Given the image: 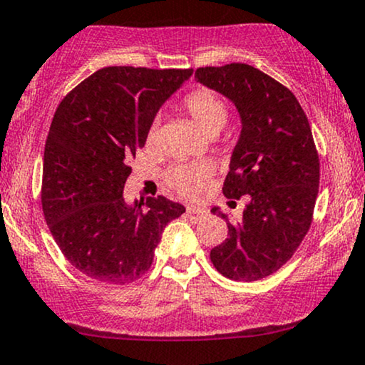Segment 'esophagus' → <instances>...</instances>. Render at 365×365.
Instances as JSON below:
<instances>
[{
  "instance_id": "1",
  "label": "esophagus",
  "mask_w": 365,
  "mask_h": 365,
  "mask_svg": "<svg viewBox=\"0 0 365 365\" xmlns=\"http://www.w3.org/2000/svg\"><path fill=\"white\" fill-rule=\"evenodd\" d=\"M207 215H208V212L203 210V208H187L186 210V219L193 224L200 222V220Z\"/></svg>"
}]
</instances>
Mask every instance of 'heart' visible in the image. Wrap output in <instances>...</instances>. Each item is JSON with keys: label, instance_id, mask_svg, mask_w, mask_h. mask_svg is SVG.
Instances as JSON below:
<instances>
[{"label": "heart", "instance_id": "b5f03b06", "mask_svg": "<svg viewBox=\"0 0 365 365\" xmlns=\"http://www.w3.org/2000/svg\"><path fill=\"white\" fill-rule=\"evenodd\" d=\"M181 108L193 118L195 124L203 133L210 134V136H214L226 125L229 117L227 103L224 101V98L208 88L191 89L182 98ZM157 122H153L146 134V145L150 148H153L155 141H157ZM212 174H214L212 167L203 162L175 165L165 174V182L181 198L198 200L207 191Z\"/></svg>", "mask_w": 365, "mask_h": 365}]
</instances>
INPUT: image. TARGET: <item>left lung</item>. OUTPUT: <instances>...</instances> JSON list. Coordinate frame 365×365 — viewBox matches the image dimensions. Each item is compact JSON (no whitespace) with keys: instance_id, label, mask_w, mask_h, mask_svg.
Returning <instances> with one entry per match:
<instances>
[{"instance_id":"1","label":"left lung","mask_w":365,"mask_h":365,"mask_svg":"<svg viewBox=\"0 0 365 365\" xmlns=\"http://www.w3.org/2000/svg\"><path fill=\"white\" fill-rule=\"evenodd\" d=\"M195 79L227 96L243 122L222 193L250 203L240 222L212 210L229 231L210 260L229 279L259 281L292 259L312 224L321 167L309 118L286 86L252 65L200 67Z\"/></svg>"}]
</instances>
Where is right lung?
<instances>
[{
    "label": "right lung",
    "instance_id": "1",
    "mask_svg": "<svg viewBox=\"0 0 365 365\" xmlns=\"http://www.w3.org/2000/svg\"><path fill=\"white\" fill-rule=\"evenodd\" d=\"M193 68L105 67L77 84L53 117L41 205L56 245L77 271L110 284L145 276L162 231L186 208L158 195L129 207L128 160L146 143L163 101Z\"/></svg>",
    "mask_w": 365,
    "mask_h": 365
}]
</instances>
